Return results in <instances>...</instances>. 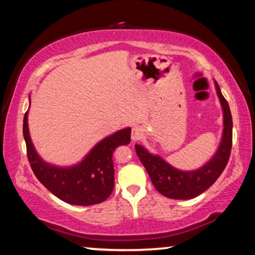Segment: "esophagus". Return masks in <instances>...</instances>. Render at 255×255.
I'll return each instance as SVG.
<instances>
[{
    "label": "esophagus",
    "instance_id": "esophagus-1",
    "mask_svg": "<svg viewBox=\"0 0 255 255\" xmlns=\"http://www.w3.org/2000/svg\"><path fill=\"white\" fill-rule=\"evenodd\" d=\"M143 135H144V129L142 127H140V126H136V127H134L133 129H131V140L133 141L140 140Z\"/></svg>",
    "mask_w": 255,
    "mask_h": 255
}]
</instances>
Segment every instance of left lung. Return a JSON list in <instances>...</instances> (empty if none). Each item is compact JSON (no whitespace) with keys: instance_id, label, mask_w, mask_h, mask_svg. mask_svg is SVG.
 I'll return each mask as SVG.
<instances>
[{"instance_id":"8db88e82","label":"left lung","mask_w":255,"mask_h":255,"mask_svg":"<svg viewBox=\"0 0 255 255\" xmlns=\"http://www.w3.org/2000/svg\"><path fill=\"white\" fill-rule=\"evenodd\" d=\"M217 96L223 108L224 128L219 147L215 155L196 170H179L159 155L149 152L143 145L135 144V150L147 170L152 184L163 196L172 199H192L208 190L225 169L232 148V115L229 104L215 81Z\"/></svg>"}]
</instances>
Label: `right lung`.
<instances>
[{"instance_id": "1", "label": "right lung", "mask_w": 255, "mask_h": 255, "mask_svg": "<svg viewBox=\"0 0 255 255\" xmlns=\"http://www.w3.org/2000/svg\"><path fill=\"white\" fill-rule=\"evenodd\" d=\"M129 127L115 131L94 145L77 164L58 167L42 159L29 134L28 112L23 120V135L33 174L45 188L63 202L88 206L103 203L114 189L113 152L119 145L129 144Z\"/></svg>"}]
</instances>
